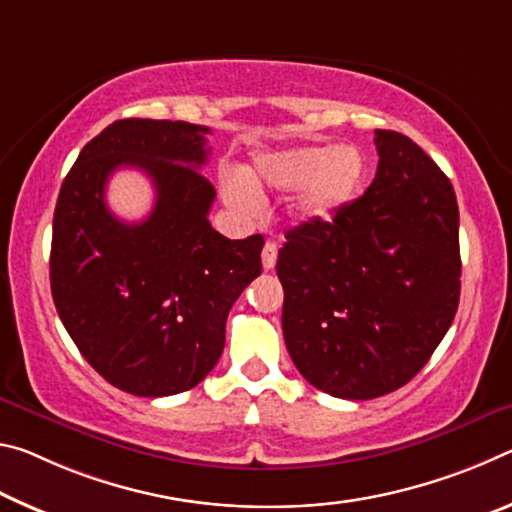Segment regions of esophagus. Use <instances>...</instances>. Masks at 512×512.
I'll return each mask as SVG.
<instances>
[{
  "mask_svg": "<svg viewBox=\"0 0 512 512\" xmlns=\"http://www.w3.org/2000/svg\"><path fill=\"white\" fill-rule=\"evenodd\" d=\"M276 254H279V249H276L274 242L267 240V242H265V247H263V254H261L265 270H274V265H276Z\"/></svg>",
  "mask_w": 512,
  "mask_h": 512,
  "instance_id": "34e87169",
  "label": "esophagus"
}]
</instances>
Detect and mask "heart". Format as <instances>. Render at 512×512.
Returning a JSON list of instances; mask_svg holds the SVG:
<instances>
[{
  "label": "heart",
  "mask_w": 512,
  "mask_h": 512,
  "mask_svg": "<svg viewBox=\"0 0 512 512\" xmlns=\"http://www.w3.org/2000/svg\"><path fill=\"white\" fill-rule=\"evenodd\" d=\"M367 177V161L358 147L320 142L258 158L251 179H226L224 197L233 211L254 217L263 201L254 188L299 190L297 211L308 220H326L354 199Z\"/></svg>",
  "instance_id": "obj_1"
}]
</instances>
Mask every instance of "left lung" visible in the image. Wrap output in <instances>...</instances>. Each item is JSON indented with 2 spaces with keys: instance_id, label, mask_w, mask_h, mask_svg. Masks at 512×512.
Listing matches in <instances>:
<instances>
[{
  "instance_id": "left-lung-1",
  "label": "left lung",
  "mask_w": 512,
  "mask_h": 512,
  "mask_svg": "<svg viewBox=\"0 0 512 512\" xmlns=\"http://www.w3.org/2000/svg\"><path fill=\"white\" fill-rule=\"evenodd\" d=\"M379 167L331 222L286 233L283 338L317 390L374 399L422 370L460 299L456 192L422 147L374 131Z\"/></svg>"
}]
</instances>
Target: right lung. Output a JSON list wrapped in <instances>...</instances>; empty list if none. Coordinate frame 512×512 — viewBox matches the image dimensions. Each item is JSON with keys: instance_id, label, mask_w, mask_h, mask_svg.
<instances>
[{"instance_id": "obj_1", "label": "right lung", "mask_w": 512, "mask_h": 512, "mask_svg": "<svg viewBox=\"0 0 512 512\" xmlns=\"http://www.w3.org/2000/svg\"><path fill=\"white\" fill-rule=\"evenodd\" d=\"M208 127L117 120L81 149L54 211L49 281L58 317L83 358L136 397L186 392L224 349L226 315L261 274L263 236L229 240L208 222L215 188ZM136 166L155 183L145 221L122 223L105 183Z\"/></svg>"}]
</instances>
